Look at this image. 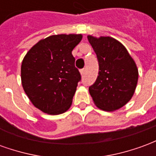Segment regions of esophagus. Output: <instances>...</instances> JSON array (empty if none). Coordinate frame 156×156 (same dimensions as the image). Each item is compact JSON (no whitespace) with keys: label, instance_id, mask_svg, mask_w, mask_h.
<instances>
[{"label":"esophagus","instance_id":"esophagus-1","mask_svg":"<svg viewBox=\"0 0 156 156\" xmlns=\"http://www.w3.org/2000/svg\"><path fill=\"white\" fill-rule=\"evenodd\" d=\"M80 73H81L82 76H83V75H84V73H85L84 68H83V69H81V70H80Z\"/></svg>","mask_w":156,"mask_h":156}]
</instances>
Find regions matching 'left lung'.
Masks as SVG:
<instances>
[{
	"label": "left lung",
	"instance_id": "8db88e82",
	"mask_svg": "<svg viewBox=\"0 0 156 156\" xmlns=\"http://www.w3.org/2000/svg\"><path fill=\"white\" fill-rule=\"evenodd\" d=\"M88 40L97 55L98 76L89 88L95 105L105 111L119 109L134 94L138 81L135 62L123 45L109 37Z\"/></svg>",
	"mask_w": 156,
	"mask_h": 156
}]
</instances>
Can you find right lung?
Returning a JSON list of instances; mask_svg holds the SVG:
<instances>
[{
    "instance_id": "1",
    "label": "right lung",
    "mask_w": 156,
    "mask_h": 156,
    "mask_svg": "<svg viewBox=\"0 0 156 156\" xmlns=\"http://www.w3.org/2000/svg\"><path fill=\"white\" fill-rule=\"evenodd\" d=\"M82 35H54L38 41L22 61V87L33 105L49 115L70 108L81 74L75 67L73 48Z\"/></svg>"
}]
</instances>
